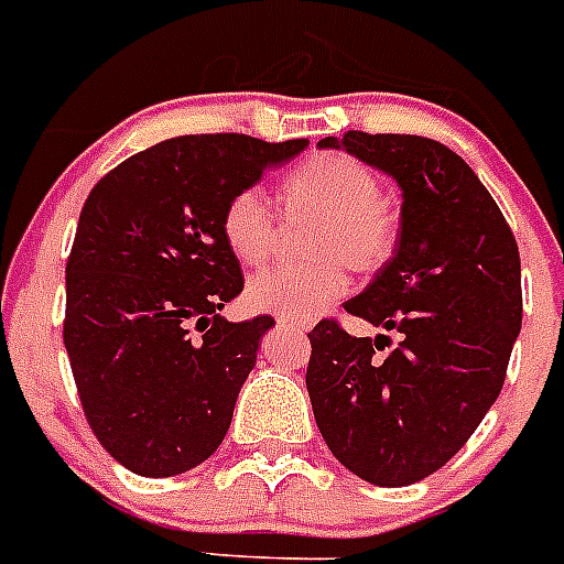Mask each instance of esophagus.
Wrapping results in <instances>:
<instances>
[{"instance_id": "1", "label": "esophagus", "mask_w": 564, "mask_h": 564, "mask_svg": "<svg viewBox=\"0 0 564 564\" xmlns=\"http://www.w3.org/2000/svg\"><path fill=\"white\" fill-rule=\"evenodd\" d=\"M278 324L281 326H292V329H297V333H306V329H310V324H306V321H295V318H278Z\"/></svg>"}]
</instances>
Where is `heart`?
<instances>
[{
    "mask_svg": "<svg viewBox=\"0 0 564 564\" xmlns=\"http://www.w3.org/2000/svg\"><path fill=\"white\" fill-rule=\"evenodd\" d=\"M283 200L292 217L318 224L312 231L310 254L321 263L310 269H272L252 278L246 286L252 310L283 318H312L347 290L344 263L355 274H372L390 260L395 217L381 200V180L349 154L329 151L295 169L283 183ZM220 231L243 267H263L278 243V224L260 188L231 194Z\"/></svg>",
    "mask_w": 564,
    "mask_h": 564,
    "instance_id": "b5f03b06",
    "label": "heart"
}]
</instances>
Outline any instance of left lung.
I'll use <instances>...</instances> for the list:
<instances>
[{"instance_id":"obj_1","label":"left lung","mask_w":564,"mask_h":564,"mask_svg":"<svg viewBox=\"0 0 564 564\" xmlns=\"http://www.w3.org/2000/svg\"><path fill=\"white\" fill-rule=\"evenodd\" d=\"M401 188L395 252L349 315L399 333L352 338L338 321L310 333L312 413L326 447L378 487L421 481L456 456L499 399L522 329L519 246L470 165L415 134L347 131L321 140Z\"/></svg>"}]
</instances>
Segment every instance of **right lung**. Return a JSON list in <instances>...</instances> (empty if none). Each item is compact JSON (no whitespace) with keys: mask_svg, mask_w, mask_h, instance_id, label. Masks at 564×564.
<instances>
[{"mask_svg":"<svg viewBox=\"0 0 564 564\" xmlns=\"http://www.w3.org/2000/svg\"><path fill=\"white\" fill-rule=\"evenodd\" d=\"M310 140L186 134L122 160L83 206L65 267V349L99 444L137 476H177L226 438L274 318L220 315L243 292L226 203Z\"/></svg>","mask_w":564,"mask_h":564,"instance_id":"1","label":"right lung"}]
</instances>
